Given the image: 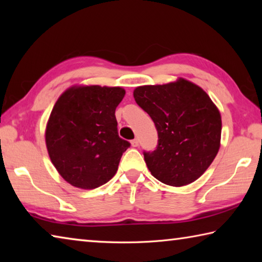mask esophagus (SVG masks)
<instances>
[{"label": "esophagus", "instance_id": "obj_1", "mask_svg": "<svg viewBox=\"0 0 262 262\" xmlns=\"http://www.w3.org/2000/svg\"><path fill=\"white\" fill-rule=\"evenodd\" d=\"M132 145L133 147H139V139L132 140Z\"/></svg>", "mask_w": 262, "mask_h": 262}]
</instances>
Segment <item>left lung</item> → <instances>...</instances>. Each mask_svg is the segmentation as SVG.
Wrapping results in <instances>:
<instances>
[{
    "label": "left lung",
    "mask_w": 262,
    "mask_h": 262,
    "mask_svg": "<svg viewBox=\"0 0 262 262\" xmlns=\"http://www.w3.org/2000/svg\"><path fill=\"white\" fill-rule=\"evenodd\" d=\"M136 104L156 126L158 144L144 161L163 184L188 185L205 173L220 149V111L200 86L179 78L163 85L134 90Z\"/></svg>",
    "instance_id": "left-lung-1"
}]
</instances>
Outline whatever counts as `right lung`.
I'll return each instance as SVG.
<instances>
[{
    "instance_id": "add662e5",
    "label": "right lung",
    "mask_w": 262,
    "mask_h": 262,
    "mask_svg": "<svg viewBox=\"0 0 262 262\" xmlns=\"http://www.w3.org/2000/svg\"><path fill=\"white\" fill-rule=\"evenodd\" d=\"M126 91L114 86H73L52 110L46 147L57 172L67 183L94 189L117 173L130 143L118 134L115 108Z\"/></svg>"
}]
</instances>
